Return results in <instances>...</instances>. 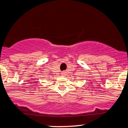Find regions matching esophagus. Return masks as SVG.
<instances>
[{
  "instance_id": "esophagus-1",
  "label": "esophagus",
  "mask_w": 128,
  "mask_h": 128,
  "mask_svg": "<svg viewBox=\"0 0 128 128\" xmlns=\"http://www.w3.org/2000/svg\"><path fill=\"white\" fill-rule=\"evenodd\" d=\"M65 75H66V72H63L62 73V76H64Z\"/></svg>"
}]
</instances>
